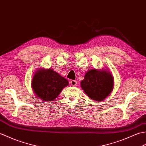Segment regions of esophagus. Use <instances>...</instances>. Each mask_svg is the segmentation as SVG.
I'll use <instances>...</instances> for the list:
<instances>
[{
  "instance_id": "esophagus-1",
  "label": "esophagus",
  "mask_w": 146,
  "mask_h": 146,
  "mask_svg": "<svg viewBox=\"0 0 146 146\" xmlns=\"http://www.w3.org/2000/svg\"><path fill=\"white\" fill-rule=\"evenodd\" d=\"M70 83V85L72 86H76L77 84V82L76 81V80H71Z\"/></svg>"
}]
</instances>
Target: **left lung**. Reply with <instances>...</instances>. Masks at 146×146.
Listing matches in <instances>:
<instances>
[{"label":"left lung","instance_id":"8db88e82","mask_svg":"<svg viewBox=\"0 0 146 146\" xmlns=\"http://www.w3.org/2000/svg\"><path fill=\"white\" fill-rule=\"evenodd\" d=\"M114 77L108 68L90 69L80 82V87L90 99L102 101L111 94L114 89Z\"/></svg>","mask_w":146,"mask_h":146}]
</instances>
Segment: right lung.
<instances>
[{"instance_id": "1", "label": "right lung", "mask_w": 146, "mask_h": 146, "mask_svg": "<svg viewBox=\"0 0 146 146\" xmlns=\"http://www.w3.org/2000/svg\"><path fill=\"white\" fill-rule=\"evenodd\" d=\"M31 85L37 98L47 102L56 99L69 82L53 69L39 67L32 77Z\"/></svg>"}]
</instances>
